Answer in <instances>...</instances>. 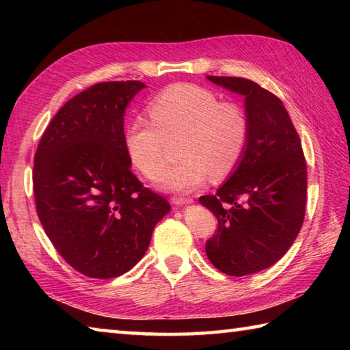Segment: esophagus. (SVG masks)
Instances as JSON below:
<instances>
[{
	"instance_id": "esophagus-1",
	"label": "esophagus",
	"mask_w": 350,
	"mask_h": 350,
	"mask_svg": "<svg viewBox=\"0 0 350 350\" xmlns=\"http://www.w3.org/2000/svg\"><path fill=\"white\" fill-rule=\"evenodd\" d=\"M171 202L174 205H185V204H191L193 199L191 198H183V196H173L171 198Z\"/></svg>"
}]
</instances>
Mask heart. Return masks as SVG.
Wrapping results in <instances>:
<instances>
[{
	"label": "heart",
	"mask_w": 350,
	"mask_h": 350,
	"mask_svg": "<svg viewBox=\"0 0 350 350\" xmlns=\"http://www.w3.org/2000/svg\"><path fill=\"white\" fill-rule=\"evenodd\" d=\"M150 120L134 117L123 133L129 161L154 179L167 163V142L174 140L179 162L157 177L165 189H193L208 174L222 179L238 167L250 137V118L239 103L221 102L206 88L176 83L146 106Z\"/></svg>",
	"instance_id": "heart-1"
}]
</instances>
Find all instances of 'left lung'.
<instances>
[{"label": "left lung", "mask_w": 350, "mask_h": 350, "mask_svg": "<svg viewBox=\"0 0 350 350\" xmlns=\"http://www.w3.org/2000/svg\"><path fill=\"white\" fill-rule=\"evenodd\" d=\"M245 97L250 137L216 194L199 202L217 219L205 252L217 270L245 276L269 269L292 247L304 222L307 163L301 139L275 94L242 77L206 75Z\"/></svg>", "instance_id": "left-lung-1"}]
</instances>
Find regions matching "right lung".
I'll use <instances>...</instances> for the list:
<instances>
[{
	"label": "right lung",
	"instance_id": "add662e5",
	"mask_svg": "<svg viewBox=\"0 0 350 350\" xmlns=\"http://www.w3.org/2000/svg\"><path fill=\"white\" fill-rule=\"evenodd\" d=\"M145 83H96L64 103L33 157V194L47 238L70 267L98 280L144 258L168 200L142 185L123 144L125 108Z\"/></svg>",
	"mask_w": 350,
	"mask_h": 350
}]
</instances>
